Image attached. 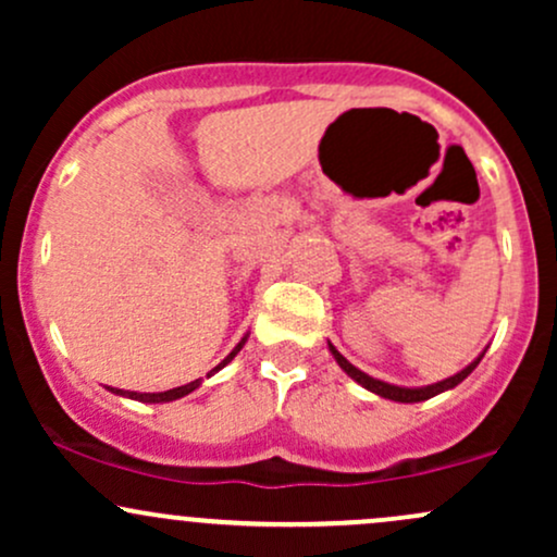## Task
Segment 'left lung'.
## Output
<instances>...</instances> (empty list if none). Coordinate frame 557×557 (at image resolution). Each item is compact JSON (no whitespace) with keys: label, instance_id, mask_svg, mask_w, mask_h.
I'll list each match as a JSON object with an SVG mask.
<instances>
[{"label":"left lung","instance_id":"8db88e82","mask_svg":"<svg viewBox=\"0 0 557 557\" xmlns=\"http://www.w3.org/2000/svg\"><path fill=\"white\" fill-rule=\"evenodd\" d=\"M330 350H332V356H335V361L341 363V369H343V372L348 374V376H354V380L359 382L361 387L372 389V393L382 395V398H387V400H398V403H419V400H430V398H434V395L445 393V389H450V387L461 385V382L466 380V376H469L471 372H474V369H476V363L482 361V356H484V354H482V356H479L476 361H471L469 367L463 369V372H458V374L447 376V380H443V382H434V385H426V387H398V385H387V382H382V380H374V376L363 374L361 369H356L354 363H350L348 359H345V356L337 354V348H335V345H330Z\"/></svg>","mask_w":557,"mask_h":557}]
</instances>
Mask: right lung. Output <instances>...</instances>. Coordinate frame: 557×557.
Segmentation results:
<instances>
[{"mask_svg":"<svg viewBox=\"0 0 557 557\" xmlns=\"http://www.w3.org/2000/svg\"><path fill=\"white\" fill-rule=\"evenodd\" d=\"M243 345H246V337H243V341H240L238 345H235L233 354H230L225 361L216 363V367L212 369V372H220L222 367H227V363L235 359V354H238V350L243 348ZM198 385H201V380H194V382H188V385H181V387L164 389V393H127V389H117V387H110V389H112V393H117V395H127V398L140 400V403H168V400H177V398H183V395L194 393V389H196Z\"/></svg>","mask_w":557,"mask_h":557,"instance_id":"add662e5","label":"right lung"}]
</instances>
